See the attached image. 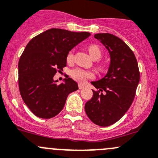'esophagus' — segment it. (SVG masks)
Masks as SVG:
<instances>
[{"label": "esophagus", "mask_w": 158, "mask_h": 158, "mask_svg": "<svg viewBox=\"0 0 158 158\" xmlns=\"http://www.w3.org/2000/svg\"><path fill=\"white\" fill-rule=\"evenodd\" d=\"M84 88H85V86H84L83 85H81V84H79V85H78V88H79V89H83Z\"/></svg>", "instance_id": "1"}]
</instances>
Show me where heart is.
<instances>
[{"mask_svg":"<svg viewBox=\"0 0 158 158\" xmlns=\"http://www.w3.org/2000/svg\"><path fill=\"white\" fill-rule=\"evenodd\" d=\"M88 50L91 57L94 60H98L102 57V50L96 44H91L88 47ZM74 49H71L68 52L67 56V62H72L74 57ZM70 76L72 77L73 80L77 81L81 83H85L88 79H91L94 77V73L88 70H84L81 68H75L73 70H70Z\"/></svg>","mask_w":158,"mask_h":158,"instance_id":"1","label":"heart"}]
</instances>
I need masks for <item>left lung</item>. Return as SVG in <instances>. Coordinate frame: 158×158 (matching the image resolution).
I'll return each instance as SVG.
<instances>
[{
	"label": "left lung",
	"mask_w": 158,
	"mask_h": 158,
	"mask_svg": "<svg viewBox=\"0 0 158 158\" xmlns=\"http://www.w3.org/2000/svg\"><path fill=\"white\" fill-rule=\"evenodd\" d=\"M94 38L109 50L111 63L104 78L91 82V99L85 109L96 125L109 127L120 119L131 106L139 81L137 60L132 49L121 39L109 33H99Z\"/></svg>",
	"instance_id": "obj_1"
}]
</instances>
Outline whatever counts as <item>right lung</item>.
<instances>
[{
    "label": "right lung",
    "mask_w": 158,
    "mask_h": 158,
    "mask_svg": "<svg viewBox=\"0 0 158 158\" xmlns=\"http://www.w3.org/2000/svg\"><path fill=\"white\" fill-rule=\"evenodd\" d=\"M91 35L51 28L31 39L19 62V86L21 96L33 114L42 118L56 116L64 107L70 93L78 89L71 78L57 85L56 72L67 66L69 51Z\"/></svg>",
    "instance_id": "add662e5"
}]
</instances>
